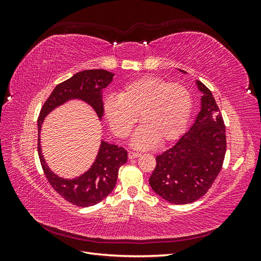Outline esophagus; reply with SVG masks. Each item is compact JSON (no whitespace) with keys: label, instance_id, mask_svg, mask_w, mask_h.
<instances>
[{"label":"esophagus","instance_id":"34e87169","mask_svg":"<svg viewBox=\"0 0 261 261\" xmlns=\"http://www.w3.org/2000/svg\"><path fill=\"white\" fill-rule=\"evenodd\" d=\"M141 154L139 152H134V151H129L128 152V158L129 159H136V158L140 156Z\"/></svg>","mask_w":261,"mask_h":261}]
</instances>
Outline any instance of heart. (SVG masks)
<instances>
[{
	"mask_svg": "<svg viewBox=\"0 0 261 261\" xmlns=\"http://www.w3.org/2000/svg\"><path fill=\"white\" fill-rule=\"evenodd\" d=\"M192 106V94L185 86L145 76L126 84L118 97H108L103 110L113 133L120 138L129 136L139 115L143 125L132 144L148 149L158 141L168 143L177 138L188 122Z\"/></svg>",
	"mask_w": 261,
	"mask_h": 261,
	"instance_id": "obj_1",
	"label": "heart"
}]
</instances>
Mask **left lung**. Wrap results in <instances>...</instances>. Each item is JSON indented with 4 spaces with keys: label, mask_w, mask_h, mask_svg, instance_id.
<instances>
[{
    "label": "left lung",
    "mask_w": 261,
    "mask_h": 261,
    "mask_svg": "<svg viewBox=\"0 0 261 261\" xmlns=\"http://www.w3.org/2000/svg\"><path fill=\"white\" fill-rule=\"evenodd\" d=\"M196 84L202 92L200 112L177 143L155 158L156 165L149 178L153 192L174 204L194 202L209 191L222 169L226 151L220 109L207 87L199 81Z\"/></svg>",
    "instance_id": "8db88e82"
}]
</instances>
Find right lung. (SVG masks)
I'll use <instances>...</instances> for the list:
<instances>
[{
    "instance_id": "1",
    "label": "right lung",
    "mask_w": 261,
    "mask_h": 261,
    "mask_svg": "<svg viewBox=\"0 0 261 261\" xmlns=\"http://www.w3.org/2000/svg\"><path fill=\"white\" fill-rule=\"evenodd\" d=\"M113 73L106 69H87L55 87L46 99L38 117V154L44 175L50 185L66 201L78 207H90L103 200L113 191L118 170L127 161L123 147L101 141L96 161L83 175L73 179L59 177L49 169L40 147V130L44 117L52 110L72 99H81L93 108L101 118L103 115L102 89L113 81Z\"/></svg>"
}]
</instances>
